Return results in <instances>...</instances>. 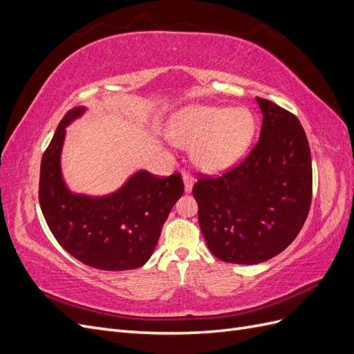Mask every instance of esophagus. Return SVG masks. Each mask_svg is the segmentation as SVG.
Wrapping results in <instances>:
<instances>
[{"mask_svg": "<svg viewBox=\"0 0 354 354\" xmlns=\"http://www.w3.org/2000/svg\"><path fill=\"white\" fill-rule=\"evenodd\" d=\"M183 183H185V190L186 194H190L192 189H194V177L189 176V174H183Z\"/></svg>", "mask_w": 354, "mask_h": 354, "instance_id": "esophagus-1", "label": "esophagus"}]
</instances>
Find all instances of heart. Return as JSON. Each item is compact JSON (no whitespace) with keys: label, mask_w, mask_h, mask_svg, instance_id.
Here are the masks:
<instances>
[{"label":"heart","mask_w":354,"mask_h":354,"mask_svg":"<svg viewBox=\"0 0 354 354\" xmlns=\"http://www.w3.org/2000/svg\"><path fill=\"white\" fill-rule=\"evenodd\" d=\"M255 127V116L246 108L198 104L174 118L169 136L180 147H195V164L216 174L230 168L248 151Z\"/></svg>","instance_id":"obj_1"}]
</instances>
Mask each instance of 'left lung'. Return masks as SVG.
Segmentation results:
<instances>
[{"label":"left lung","instance_id":"left-lung-1","mask_svg":"<svg viewBox=\"0 0 354 354\" xmlns=\"http://www.w3.org/2000/svg\"><path fill=\"white\" fill-rule=\"evenodd\" d=\"M260 140L242 164L194 186L209 251L226 263L259 264L281 254L301 230L312 202V156L298 118L255 97Z\"/></svg>","mask_w":354,"mask_h":354}]
</instances>
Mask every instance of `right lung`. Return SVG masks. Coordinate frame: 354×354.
<instances>
[{
	"mask_svg": "<svg viewBox=\"0 0 354 354\" xmlns=\"http://www.w3.org/2000/svg\"><path fill=\"white\" fill-rule=\"evenodd\" d=\"M87 108L71 109L59 122L41 159L39 205L51 233L72 257L100 270L142 267L153 254L160 230L185 192L180 174L158 178L138 169L121 187L93 196L72 192L62 173L66 128Z\"/></svg>",
	"mask_w": 354,
	"mask_h": 354,
	"instance_id": "right-lung-1",
	"label": "right lung"
}]
</instances>
